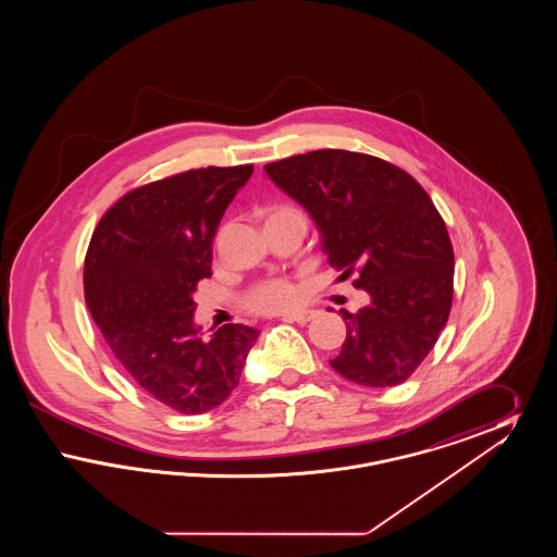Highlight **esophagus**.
Masks as SVG:
<instances>
[{"instance_id":"34e87169","label":"esophagus","mask_w":557,"mask_h":557,"mask_svg":"<svg viewBox=\"0 0 557 557\" xmlns=\"http://www.w3.org/2000/svg\"><path fill=\"white\" fill-rule=\"evenodd\" d=\"M318 318V311L313 309H305V311H294V313H286L284 321H296V323H309L311 319Z\"/></svg>"}]
</instances>
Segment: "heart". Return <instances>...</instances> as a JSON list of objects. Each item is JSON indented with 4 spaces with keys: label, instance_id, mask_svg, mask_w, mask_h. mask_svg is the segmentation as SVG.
Returning a JSON list of instances; mask_svg holds the SVG:
<instances>
[{
    "label": "heart",
    "instance_id": "obj_1",
    "mask_svg": "<svg viewBox=\"0 0 557 557\" xmlns=\"http://www.w3.org/2000/svg\"><path fill=\"white\" fill-rule=\"evenodd\" d=\"M280 214H302V212L290 205H282L271 211L269 219ZM296 300H298V290L288 277H267L252 284L244 294V305L255 313H280L290 309L292 305H296Z\"/></svg>",
    "mask_w": 557,
    "mask_h": 557
}]
</instances>
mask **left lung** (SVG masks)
<instances>
[{
    "label": "left lung",
    "mask_w": 557,
    "mask_h": 557,
    "mask_svg": "<svg viewBox=\"0 0 557 557\" xmlns=\"http://www.w3.org/2000/svg\"><path fill=\"white\" fill-rule=\"evenodd\" d=\"M267 175L313 216L327 263L357 273L370 294L357 313L341 309L343 377L386 388L405 382L434 348L453 302L455 257L447 225L407 171L348 150H313L265 164Z\"/></svg>",
    "instance_id": "1"
}]
</instances>
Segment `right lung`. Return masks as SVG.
Masks as SVG:
<instances>
[{
  "label": "right lung",
  "instance_id": "right-lung-1",
  "mask_svg": "<svg viewBox=\"0 0 557 557\" xmlns=\"http://www.w3.org/2000/svg\"><path fill=\"white\" fill-rule=\"evenodd\" d=\"M252 169H189L135 187L104 212L85 255V302L112 355L150 397L186 416L232 395L259 336L227 323L207 343L191 319L219 221Z\"/></svg>",
  "mask_w": 557,
  "mask_h": 557
}]
</instances>
